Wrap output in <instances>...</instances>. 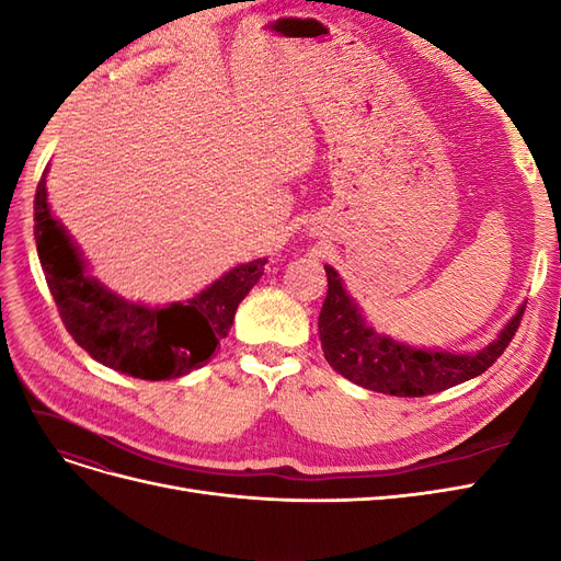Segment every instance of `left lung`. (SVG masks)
<instances>
[{
  "label": "left lung",
  "instance_id": "left-lung-1",
  "mask_svg": "<svg viewBox=\"0 0 561 561\" xmlns=\"http://www.w3.org/2000/svg\"><path fill=\"white\" fill-rule=\"evenodd\" d=\"M328 297L318 318L325 360L344 379L383 396L421 398L480 377L511 344L524 313V304L486 346L472 353L421 348L379 334L351 297L336 268L325 264Z\"/></svg>",
  "mask_w": 561,
  "mask_h": 561
}]
</instances>
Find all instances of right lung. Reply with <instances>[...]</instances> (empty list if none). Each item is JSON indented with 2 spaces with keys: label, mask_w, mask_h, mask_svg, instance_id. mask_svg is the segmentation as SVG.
I'll return each instance as SVG.
<instances>
[{
  "label": "right lung",
  "mask_w": 561,
  "mask_h": 561,
  "mask_svg": "<svg viewBox=\"0 0 561 561\" xmlns=\"http://www.w3.org/2000/svg\"><path fill=\"white\" fill-rule=\"evenodd\" d=\"M46 173L48 165L35 194L37 254L75 342L100 365L135 379H178L206 365L268 260L236 264L184 301L154 307L126 299L91 274L81 248L50 210Z\"/></svg>",
  "instance_id": "right-lung-1"
}]
</instances>
